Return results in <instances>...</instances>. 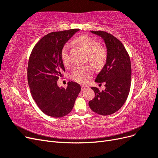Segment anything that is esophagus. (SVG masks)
<instances>
[{
  "mask_svg": "<svg viewBox=\"0 0 158 158\" xmlns=\"http://www.w3.org/2000/svg\"><path fill=\"white\" fill-rule=\"evenodd\" d=\"M88 88H89V87L86 86V85H82V91H85V89H87Z\"/></svg>",
  "mask_w": 158,
  "mask_h": 158,
  "instance_id": "esophagus-1",
  "label": "esophagus"
}]
</instances>
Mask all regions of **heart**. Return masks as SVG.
Returning <instances> with one entry per match:
<instances>
[{
  "label": "heart",
  "mask_w": 158,
  "mask_h": 158,
  "mask_svg": "<svg viewBox=\"0 0 158 158\" xmlns=\"http://www.w3.org/2000/svg\"><path fill=\"white\" fill-rule=\"evenodd\" d=\"M74 43L80 47L88 55V60L95 67H102L107 59V51L103 46L99 45L98 42L92 37L82 35L76 38ZM69 45H66L61 52L62 62L65 67H69L71 60L69 53ZM93 71L87 66H78L70 74L71 78L80 84H85L92 78Z\"/></svg>",
  "instance_id": "b5f03b06"
}]
</instances>
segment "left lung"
Segmentation results:
<instances>
[{
  "label": "left lung",
  "instance_id": "obj_1",
  "mask_svg": "<svg viewBox=\"0 0 158 158\" xmlns=\"http://www.w3.org/2000/svg\"><path fill=\"white\" fill-rule=\"evenodd\" d=\"M101 37L106 45L107 59L95 82H104L106 89L100 92L92 87L95 98L89 102L90 109L101 115L117 112L125 103L131 84L130 57L122 43L115 37L103 31H90Z\"/></svg>",
  "mask_w": 158,
  "mask_h": 158
}]
</instances>
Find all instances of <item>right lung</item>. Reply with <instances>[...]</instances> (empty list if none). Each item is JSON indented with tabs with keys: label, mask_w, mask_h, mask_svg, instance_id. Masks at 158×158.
I'll return each instance as SVG.
<instances>
[{
	"label": "right lung",
	"mask_w": 158,
	"mask_h": 158,
	"mask_svg": "<svg viewBox=\"0 0 158 158\" xmlns=\"http://www.w3.org/2000/svg\"><path fill=\"white\" fill-rule=\"evenodd\" d=\"M79 31L72 29L51 32L33 47L27 66V81L31 94L43 113L63 117L73 109L81 90L80 84L69 82L67 88L59 87L57 81L65 71L61 59L64 44Z\"/></svg>",
	"instance_id": "right-lung-1"
}]
</instances>
